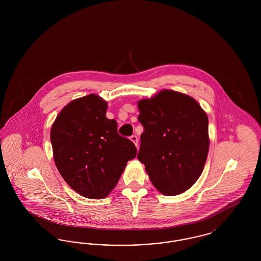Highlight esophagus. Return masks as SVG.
I'll list each match as a JSON object with an SVG mask.
<instances>
[{
    "mask_svg": "<svg viewBox=\"0 0 261 261\" xmlns=\"http://www.w3.org/2000/svg\"><path fill=\"white\" fill-rule=\"evenodd\" d=\"M130 140L135 144V146L138 148V142H139L138 137H137L136 135H132V136L130 137Z\"/></svg>",
    "mask_w": 261,
    "mask_h": 261,
    "instance_id": "esophagus-1",
    "label": "esophagus"
}]
</instances>
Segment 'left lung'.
I'll return each instance as SVG.
<instances>
[{"label": "left lung", "instance_id": "1", "mask_svg": "<svg viewBox=\"0 0 261 261\" xmlns=\"http://www.w3.org/2000/svg\"><path fill=\"white\" fill-rule=\"evenodd\" d=\"M144 126L138 160L152 185L164 196H177L199 179L210 148L208 118L186 94L162 90L138 101Z\"/></svg>", "mask_w": 261, "mask_h": 261}]
</instances>
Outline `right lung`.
Wrapping results in <instances>:
<instances>
[{
	"mask_svg": "<svg viewBox=\"0 0 261 261\" xmlns=\"http://www.w3.org/2000/svg\"><path fill=\"white\" fill-rule=\"evenodd\" d=\"M108 102L90 94L68 102L51 125L54 161L72 190L88 199L108 197L137 149L106 116Z\"/></svg>",
	"mask_w": 261,
	"mask_h": 261,
	"instance_id": "right-lung-1",
	"label": "right lung"
}]
</instances>
